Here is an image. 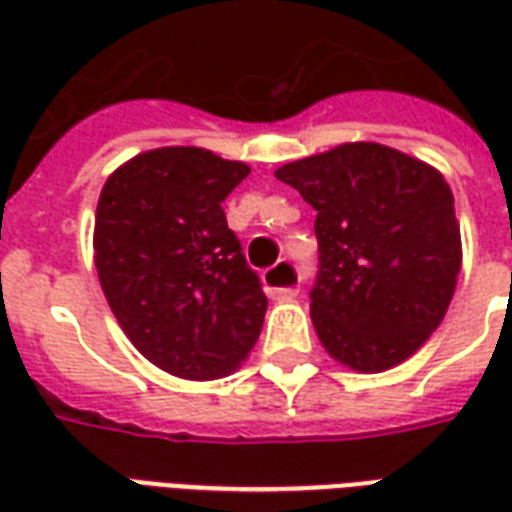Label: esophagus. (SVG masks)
Wrapping results in <instances>:
<instances>
[{
	"label": "esophagus",
	"instance_id": "34e87169",
	"mask_svg": "<svg viewBox=\"0 0 512 512\" xmlns=\"http://www.w3.org/2000/svg\"><path fill=\"white\" fill-rule=\"evenodd\" d=\"M263 285H266L268 296H274V299H290L299 290V268L293 266L290 260H282V263L268 268L266 274H263Z\"/></svg>",
	"mask_w": 512,
	"mask_h": 512
}]
</instances>
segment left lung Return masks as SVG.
<instances>
[{"label":"left lung","instance_id":"8db88e82","mask_svg":"<svg viewBox=\"0 0 512 512\" xmlns=\"http://www.w3.org/2000/svg\"><path fill=\"white\" fill-rule=\"evenodd\" d=\"M318 211L312 326L340 365L381 373L439 329L461 274V227L439 169L345 142L274 172Z\"/></svg>","mask_w":512,"mask_h":512}]
</instances>
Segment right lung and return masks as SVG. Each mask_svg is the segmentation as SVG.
Returning a JSON list of instances; mask_svg holds the SVG:
<instances>
[{
	"mask_svg": "<svg viewBox=\"0 0 512 512\" xmlns=\"http://www.w3.org/2000/svg\"><path fill=\"white\" fill-rule=\"evenodd\" d=\"M246 175L205 147H156L101 189V288L136 351L169 376H227L260 337L268 299L222 211Z\"/></svg>",
	"mask_w": 512,
	"mask_h": 512,
	"instance_id": "obj_1",
	"label": "right lung"
}]
</instances>
